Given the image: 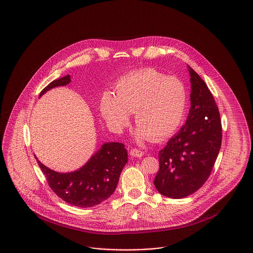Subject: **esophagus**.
Segmentation results:
<instances>
[{"label":"esophagus","instance_id":"esophagus-1","mask_svg":"<svg viewBox=\"0 0 253 253\" xmlns=\"http://www.w3.org/2000/svg\"><path fill=\"white\" fill-rule=\"evenodd\" d=\"M129 154L131 155V156H133V157H142L143 155H144V152H141V151H139V150H137V149H132L130 152H129Z\"/></svg>","mask_w":253,"mask_h":253}]
</instances>
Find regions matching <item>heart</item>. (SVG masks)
<instances>
[{
  "mask_svg": "<svg viewBox=\"0 0 253 253\" xmlns=\"http://www.w3.org/2000/svg\"><path fill=\"white\" fill-rule=\"evenodd\" d=\"M187 89L175 77L154 69H143L122 77L114 96L106 93L101 101V115L115 131H122L134 113L137 141L161 140L181 124L187 108Z\"/></svg>",
  "mask_w": 253,
  "mask_h": 253,
  "instance_id": "1",
  "label": "heart"
}]
</instances>
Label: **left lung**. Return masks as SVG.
Instances as JSON below:
<instances>
[{"label":"left lung","instance_id":"obj_1","mask_svg":"<svg viewBox=\"0 0 253 253\" xmlns=\"http://www.w3.org/2000/svg\"><path fill=\"white\" fill-rule=\"evenodd\" d=\"M191 107L185 125L159 152L157 191L170 199L197 192L208 179L221 145L219 108L202 78L188 66Z\"/></svg>","mask_w":253,"mask_h":253}]
</instances>
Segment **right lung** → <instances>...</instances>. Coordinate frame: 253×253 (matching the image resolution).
I'll use <instances>...</instances> for the list:
<instances>
[{"label": "right lung", "instance_id": "add662e5", "mask_svg": "<svg viewBox=\"0 0 253 253\" xmlns=\"http://www.w3.org/2000/svg\"><path fill=\"white\" fill-rule=\"evenodd\" d=\"M70 83V75L55 80L41 91L39 98L51 88ZM35 159L51 190L64 202L84 208L100 204L114 193L127 162V152L122 143H104L82 168L70 172L55 171L43 165L36 156Z\"/></svg>", "mask_w": 253, "mask_h": 253}]
</instances>
